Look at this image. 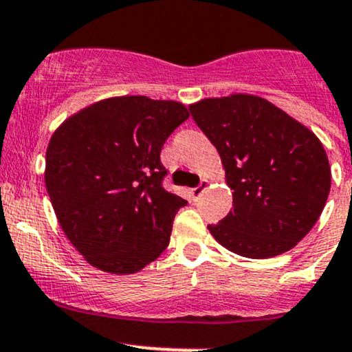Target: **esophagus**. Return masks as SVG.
I'll list each match as a JSON object with an SVG mask.
<instances>
[{"mask_svg":"<svg viewBox=\"0 0 352 352\" xmlns=\"http://www.w3.org/2000/svg\"><path fill=\"white\" fill-rule=\"evenodd\" d=\"M208 187V180H206V179H202V182L199 184V187H195V188H192L190 190V194H192V199L194 200H197L199 199L200 195H202V192L206 190V188Z\"/></svg>","mask_w":352,"mask_h":352,"instance_id":"1","label":"esophagus"}]
</instances>
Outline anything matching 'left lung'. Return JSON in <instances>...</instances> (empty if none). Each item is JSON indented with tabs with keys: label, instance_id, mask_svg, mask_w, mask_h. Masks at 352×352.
Here are the masks:
<instances>
[{
	"label": "left lung",
	"instance_id": "1",
	"mask_svg": "<svg viewBox=\"0 0 352 352\" xmlns=\"http://www.w3.org/2000/svg\"><path fill=\"white\" fill-rule=\"evenodd\" d=\"M188 110L217 148L232 190V210L208 226L212 237L249 258L296 247L331 190V165L316 133L257 95L204 98Z\"/></svg>",
	"mask_w": 352,
	"mask_h": 352
}]
</instances>
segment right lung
<instances>
[{
    "instance_id": "add662e5",
    "label": "right lung",
    "mask_w": 352,
    "mask_h": 352,
    "mask_svg": "<svg viewBox=\"0 0 352 352\" xmlns=\"http://www.w3.org/2000/svg\"><path fill=\"white\" fill-rule=\"evenodd\" d=\"M188 118L184 103L111 96L61 123L46 148L45 185L68 241L94 267L126 276L167 249L187 200L162 187L160 150Z\"/></svg>"
}]
</instances>
